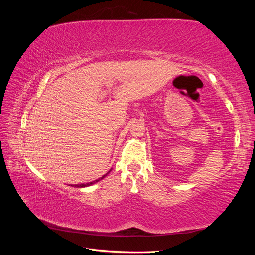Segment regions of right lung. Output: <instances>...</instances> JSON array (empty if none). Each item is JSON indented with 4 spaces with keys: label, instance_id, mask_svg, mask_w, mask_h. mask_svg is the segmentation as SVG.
Here are the masks:
<instances>
[{
    "label": "right lung",
    "instance_id": "obj_1",
    "mask_svg": "<svg viewBox=\"0 0 255 255\" xmlns=\"http://www.w3.org/2000/svg\"><path fill=\"white\" fill-rule=\"evenodd\" d=\"M110 171H111V170H110ZM110 171H109V172H107L106 174H104V175H103L102 177H100V179H99V180H96V181H92V182H90V183H86V184H78V185H74V186H75V187H80V188H81V187H87V186H90V185H94V184H96V183H97V182H99L100 180H103V179H104V177H105V176H106L107 174H109V173H110Z\"/></svg>",
    "mask_w": 255,
    "mask_h": 255
}]
</instances>
